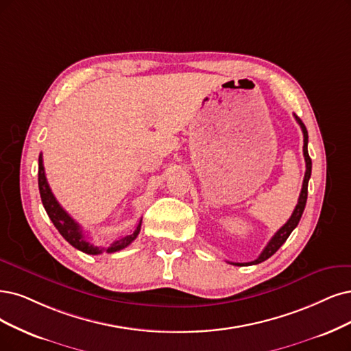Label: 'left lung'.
Masks as SVG:
<instances>
[{
  "label": "left lung",
  "instance_id": "8db88e82",
  "mask_svg": "<svg viewBox=\"0 0 351 351\" xmlns=\"http://www.w3.org/2000/svg\"><path fill=\"white\" fill-rule=\"evenodd\" d=\"M295 115V114H293ZM295 119L298 121V124L301 125L302 128V133H304V158H305V163H306V171H305V176H304V182H302V189H301V193H300V199H298V204L295 206V210L291 215V218L287 221V224L282 226L278 231L276 234L270 239V241L267 243L266 247L263 249V252L261 253V256H258L256 261L253 262H249V263H232L230 262L231 265L234 266H249V265H257V263H262L265 262L266 258H269L271 254H275L280 245L287 241V239L291 236V232L295 230V227L298 226V223H300V219L302 217V213L305 210V204H306V198H308V180L311 178V169H313V162H311V158L308 154V132H306V127L305 124L301 121V119L298 115H295Z\"/></svg>",
  "mask_w": 351,
  "mask_h": 351
}]
</instances>
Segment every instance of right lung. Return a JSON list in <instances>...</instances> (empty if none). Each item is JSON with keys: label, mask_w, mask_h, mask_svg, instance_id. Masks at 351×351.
Listing matches in <instances>:
<instances>
[{"label": "right lung", "mask_w": 351, "mask_h": 351, "mask_svg": "<svg viewBox=\"0 0 351 351\" xmlns=\"http://www.w3.org/2000/svg\"><path fill=\"white\" fill-rule=\"evenodd\" d=\"M38 191H40V198H42L45 210H46L49 218L51 219V223H53V226L62 234V237L66 240L71 245H73L75 249L81 250L86 254H101L102 252L114 253V252L123 250L127 247L128 244H132L138 236L140 227H141V219L136 226V228L130 232V234L112 241L108 247H99V245H95L89 240H86L81 226L77 224L75 219L62 208L53 193H51V189L47 184L46 173H45L42 153H40V156H38Z\"/></svg>", "instance_id": "1"}]
</instances>
